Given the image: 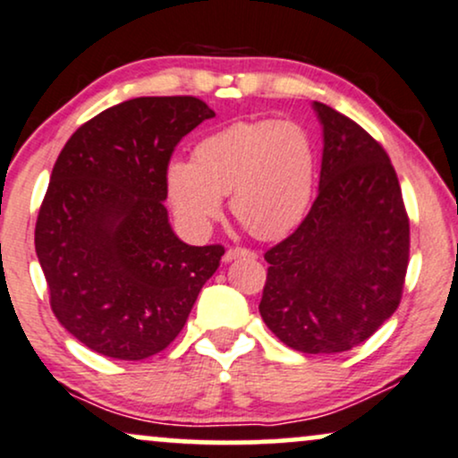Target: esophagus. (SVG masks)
Masks as SVG:
<instances>
[{
    "mask_svg": "<svg viewBox=\"0 0 458 458\" xmlns=\"http://www.w3.org/2000/svg\"><path fill=\"white\" fill-rule=\"evenodd\" d=\"M256 253L251 250H245V247H230L228 251L224 253V262H233L236 258H253Z\"/></svg>",
    "mask_w": 458,
    "mask_h": 458,
    "instance_id": "34e87169",
    "label": "esophagus"
}]
</instances>
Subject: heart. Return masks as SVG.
<instances>
[{
    "label": "heart",
    "instance_id": "1",
    "mask_svg": "<svg viewBox=\"0 0 458 458\" xmlns=\"http://www.w3.org/2000/svg\"><path fill=\"white\" fill-rule=\"evenodd\" d=\"M316 176L313 142L294 121H234L194 148L191 162L173 159L166 168L168 198L185 225L205 230L230 211L247 233L262 241L282 239L302 222Z\"/></svg>",
    "mask_w": 458,
    "mask_h": 458
}]
</instances>
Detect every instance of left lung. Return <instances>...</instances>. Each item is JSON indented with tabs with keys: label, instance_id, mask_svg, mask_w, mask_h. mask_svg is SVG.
<instances>
[{
	"label": "left lung",
	"instance_id": "8db88e82",
	"mask_svg": "<svg viewBox=\"0 0 458 458\" xmlns=\"http://www.w3.org/2000/svg\"><path fill=\"white\" fill-rule=\"evenodd\" d=\"M324 148L311 211L268 262L260 316L305 354L348 352L393 316L410 262V217L384 147L356 121L313 102Z\"/></svg>",
	"mask_w": 458,
	"mask_h": 458
}]
</instances>
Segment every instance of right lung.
<instances>
[{
    "label": "right lung",
    "instance_id": "obj_1",
    "mask_svg": "<svg viewBox=\"0 0 458 458\" xmlns=\"http://www.w3.org/2000/svg\"><path fill=\"white\" fill-rule=\"evenodd\" d=\"M211 117L191 96L134 98L82 123L55 162L36 253L55 318L98 354L168 348L217 271L224 247L183 243L164 207L174 147Z\"/></svg>",
    "mask_w": 458,
    "mask_h": 458
}]
</instances>
